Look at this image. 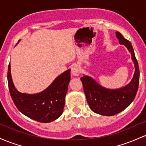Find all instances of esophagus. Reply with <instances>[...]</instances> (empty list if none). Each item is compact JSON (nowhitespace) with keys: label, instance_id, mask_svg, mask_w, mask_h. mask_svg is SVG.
Returning <instances> with one entry per match:
<instances>
[{"label":"esophagus","instance_id":"obj_1","mask_svg":"<svg viewBox=\"0 0 146 146\" xmlns=\"http://www.w3.org/2000/svg\"><path fill=\"white\" fill-rule=\"evenodd\" d=\"M71 73L72 75H74V76H78L80 73V69L79 68L78 66L75 65L71 68Z\"/></svg>","mask_w":146,"mask_h":146}]
</instances>
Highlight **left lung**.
<instances>
[{
	"label": "left lung",
	"instance_id": "obj_1",
	"mask_svg": "<svg viewBox=\"0 0 146 146\" xmlns=\"http://www.w3.org/2000/svg\"><path fill=\"white\" fill-rule=\"evenodd\" d=\"M116 36L119 44L125 45L130 52L135 64V71L131 82L121 88L108 89L97 83L91 77L84 75L80 79L90 108L104 116H113L125 109L136 96L139 83V68L131 43L118 31Z\"/></svg>",
	"mask_w": 146,
	"mask_h": 146
}]
</instances>
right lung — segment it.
Here are the masks:
<instances>
[{"label": "right lung", "instance_id": "right-lung-1", "mask_svg": "<svg viewBox=\"0 0 146 146\" xmlns=\"http://www.w3.org/2000/svg\"><path fill=\"white\" fill-rule=\"evenodd\" d=\"M10 67L9 63L7 71L9 93L20 112L41 123L54 121L62 114L65 96L71 80V70L68 69L60 75L44 90L31 95L20 93L16 90L12 82Z\"/></svg>", "mask_w": 146, "mask_h": 146}]
</instances>
